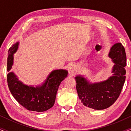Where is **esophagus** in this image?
<instances>
[{
	"instance_id": "34e87169",
	"label": "esophagus",
	"mask_w": 131,
	"mask_h": 131,
	"mask_svg": "<svg viewBox=\"0 0 131 131\" xmlns=\"http://www.w3.org/2000/svg\"><path fill=\"white\" fill-rule=\"evenodd\" d=\"M69 71L71 74H74L77 71L76 66L74 64H70L69 67Z\"/></svg>"
}]
</instances>
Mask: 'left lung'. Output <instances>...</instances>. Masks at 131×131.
Masks as SVG:
<instances>
[{
  "label": "left lung",
  "instance_id": "1",
  "mask_svg": "<svg viewBox=\"0 0 131 131\" xmlns=\"http://www.w3.org/2000/svg\"><path fill=\"white\" fill-rule=\"evenodd\" d=\"M108 56L114 64L112 76L104 81L92 83L82 75L75 77L78 96L85 106L103 110L113 104L119 97L126 79V55L121 43L110 48Z\"/></svg>",
  "mask_w": 131,
  "mask_h": 131
}]
</instances>
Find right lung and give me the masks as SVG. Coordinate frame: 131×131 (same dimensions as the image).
<instances>
[{"label": "right lung", "instance_id": "add662e5", "mask_svg": "<svg viewBox=\"0 0 131 131\" xmlns=\"http://www.w3.org/2000/svg\"><path fill=\"white\" fill-rule=\"evenodd\" d=\"M18 46L19 42H16L8 51L7 81L9 89L14 98L26 109L37 112H45L54 105L59 86L69 73L64 69L54 70L40 85L36 86L26 85L19 80L13 71H10L13 66L14 55Z\"/></svg>", "mask_w": 131, "mask_h": 131}]
</instances>
